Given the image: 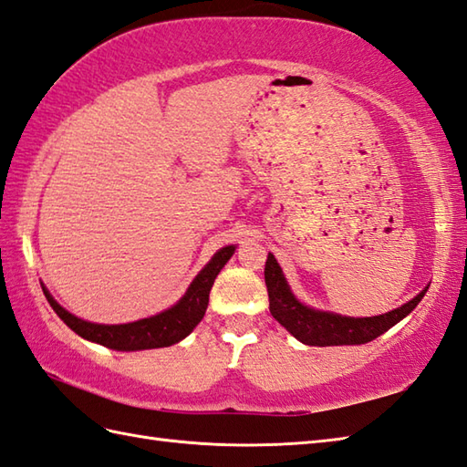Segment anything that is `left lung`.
<instances>
[{
	"label": "left lung",
	"instance_id": "left-lung-1",
	"mask_svg": "<svg viewBox=\"0 0 467 467\" xmlns=\"http://www.w3.org/2000/svg\"><path fill=\"white\" fill-rule=\"evenodd\" d=\"M265 283L266 291H269L271 315L301 343L315 347L369 343L387 329H391L395 323H400L403 317H408L428 291H421L415 299L401 305L400 309L377 317H365V319H355V317L315 311L311 306H305L296 301L285 281L279 263L275 261L271 253L266 256L265 265Z\"/></svg>",
	"mask_w": 467,
	"mask_h": 467
}]
</instances>
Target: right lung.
Here are the masks:
<instances>
[{
    "mask_svg": "<svg viewBox=\"0 0 467 467\" xmlns=\"http://www.w3.org/2000/svg\"><path fill=\"white\" fill-rule=\"evenodd\" d=\"M233 253L234 246H224V249L218 251L213 256V261L198 273V276L192 281V285L188 286L182 299L174 306H171V309L158 313L154 317H148V319L126 325H98L78 319V317L67 313L64 306H59L52 299V295L46 291V286H42V289L47 303L52 305V309L57 313L59 319H62L74 333L84 337L88 341L100 343L116 351H140L156 349V347H171L178 341H182L184 337L202 321L213 283L216 279V275L221 273V269L226 265V261L231 259Z\"/></svg>",
    "mask_w": 467,
    "mask_h": 467,
    "instance_id": "obj_1",
    "label": "right lung"
}]
</instances>
